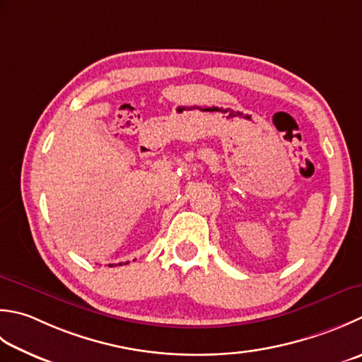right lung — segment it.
<instances>
[{"label": "right lung", "instance_id": "add662e5", "mask_svg": "<svg viewBox=\"0 0 362 362\" xmlns=\"http://www.w3.org/2000/svg\"><path fill=\"white\" fill-rule=\"evenodd\" d=\"M119 265H120V264H119Z\"/></svg>", "mask_w": 362, "mask_h": 362}]
</instances>
